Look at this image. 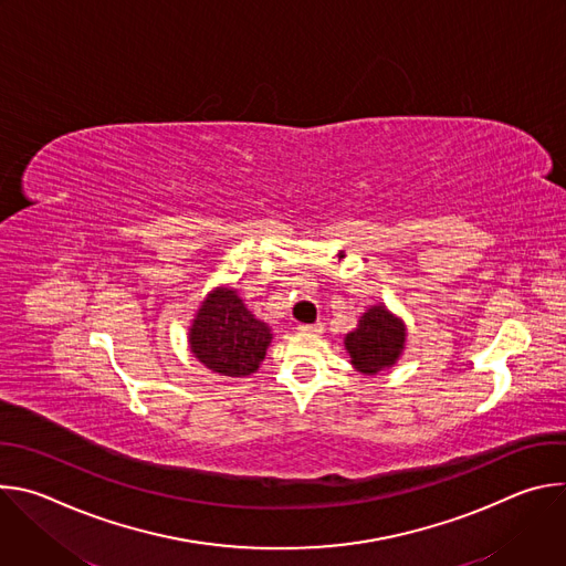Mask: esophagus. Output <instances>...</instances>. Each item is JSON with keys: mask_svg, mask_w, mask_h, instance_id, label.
<instances>
[{"mask_svg": "<svg viewBox=\"0 0 566 566\" xmlns=\"http://www.w3.org/2000/svg\"><path fill=\"white\" fill-rule=\"evenodd\" d=\"M297 332H302V334H322V332H325V325H322V322H315V325H297Z\"/></svg>", "mask_w": 566, "mask_h": 566, "instance_id": "1", "label": "esophagus"}]
</instances>
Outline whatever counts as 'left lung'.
Segmentation results:
<instances>
[{
    "label": "left lung",
    "mask_w": 566,
    "mask_h": 566,
    "mask_svg": "<svg viewBox=\"0 0 566 566\" xmlns=\"http://www.w3.org/2000/svg\"><path fill=\"white\" fill-rule=\"evenodd\" d=\"M406 343V325L394 317L385 304L371 306L358 322V327L345 336V347L352 365L367 376L394 365Z\"/></svg>",
    "instance_id": "obj_1"
}]
</instances>
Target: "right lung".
I'll return each mask as SVG.
<instances>
[{"label":"right lung","mask_w":566,"mask_h":566,"mask_svg":"<svg viewBox=\"0 0 566 566\" xmlns=\"http://www.w3.org/2000/svg\"><path fill=\"white\" fill-rule=\"evenodd\" d=\"M271 329L237 297L214 291L199 308L190 329L192 354L221 376H249L266 356Z\"/></svg>","instance_id":"1"}]
</instances>
